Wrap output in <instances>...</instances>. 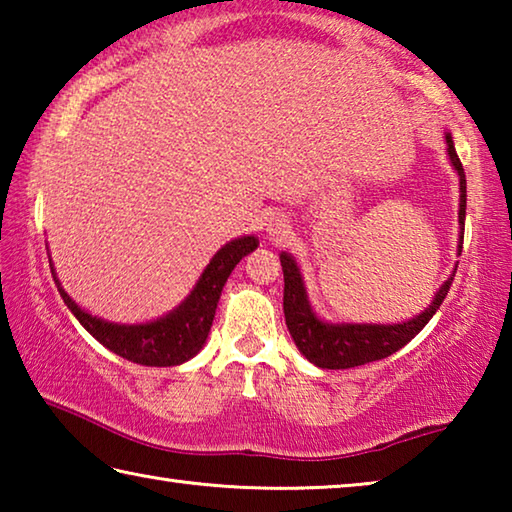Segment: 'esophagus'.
<instances>
[{"label": "esophagus", "instance_id": "esophagus-1", "mask_svg": "<svg viewBox=\"0 0 512 512\" xmlns=\"http://www.w3.org/2000/svg\"><path fill=\"white\" fill-rule=\"evenodd\" d=\"M264 230H266L268 239L280 241L289 232V221L284 219L282 214H273V216H268V221L264 223Z\"/></svg>", "mask_w": 512, "mask_h": 512}]
</instances>
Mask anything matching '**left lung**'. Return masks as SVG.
<instances>
[{
	"label": "left lung",
	"mask_w": 512,
	"mask_h": 512,
	"mask_svg": "<svg viewBox=\"0 0 512 512\" xmlns=\"http://www.w3.org/2000/svg\"><path fill=\"white\" fill-rule=\"evenodd\" d=\"M447 155L454 171L458 173V189H461V201H458V255L463 248L465 232V171L458 160L452 133H445ZM282 271H284V318L296 348L302 357L309 359L318 368L327 370H345L363 363L379 361L391 357L393 352L404 348L415 334L422 332V327L429 323L433 314L443 305L445 296L452 287L456 266L452 275L440 284V289L433 293L429 307H424L418 316L402 323H327L311 307L305 277L300 273V266L291 253H280Z\"/></svg>",
	"instance_id": "left-lung-1"
}]
</instances>
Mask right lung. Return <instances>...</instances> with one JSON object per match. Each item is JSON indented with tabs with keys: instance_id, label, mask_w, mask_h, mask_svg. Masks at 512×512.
<instances>
[{
	"instance_id": "add662e5",
	"label": "right lung",
	"mask_w": 512,
	"mask_h": 512,
	"mask_svg": "<svg viewBox=\"0 0 512 512\" xmlns=\"http://www.w3.org/2000/svg\"><path fill=\"white\" fill-rule=\"evenodd\" d=\"M259 246L255 235L237 237L228 241V244L216 250L210 264L205 266V271L198 277L194 289L189 291V296L180 302L176 309H171L169 314H164L149 323H110L106 318L92 316L90 311H85L81 305H76V300L63 289V284L56 277V268L51 264V275H54L56 287L60 298L72 311L76 320L88 329V332L97 339L103 348L119 354L140 366H180V363L196 357L207 341L210 334L212 320L216 314V305H219L221 291L228 282L230 273L235 271V266L244 259L248 253Z\"/></svg>"
}]
</instances>
